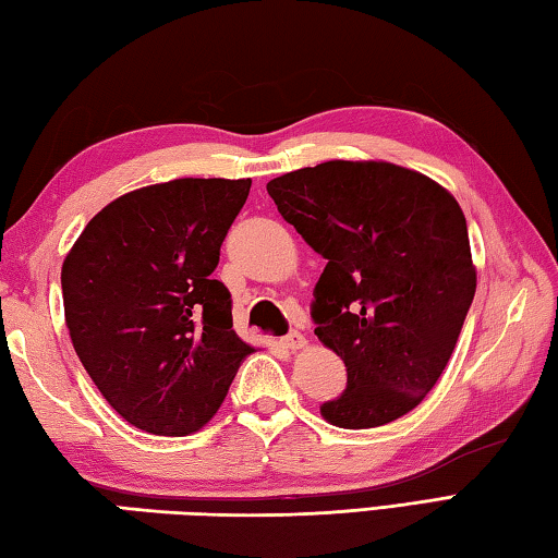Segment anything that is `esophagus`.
Listing matches in <instances>:
<instances>
[{
	"label": "esophagus",
	"instance_id": "obj_1",
	"mask_svg": "<svg viewBox=\"0 0 558 558\" xmlns=\"http://www.w3.org/2000/svg\"><path fill=\"white\" fill-rule=\"evenodd\" d=\"M282 347L290 349V351H298V349H305L307 347V339L302 337L300 331H290L288 337H282Z\"/></svg>",
	"mask_w": 558,
	"mask_h": 558
}]
</instances>
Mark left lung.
Instances as JSON below:
<instances>
[{
  "instance_id": "obj_1",
  "label": "left lung",
  "mask_w": 558,
  "mask_h": 558,
  "mask_svg": "<svg viewBox=\"0 0 558 558\" xmlns=\"http://www.w3.org/2000/svg\"><path fill=\"white\" fill-rule=\"evenodd\" d=\"M282 219L327 258L314 288L319 341L349 385L322 404L341 429H371L427 398L475 295L459 202L388 160H327L268 182Z\"/></svg>"
}]
</instances>
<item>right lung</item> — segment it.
<instances>
[{
    "label": "right lung",
    "mask_w": 558,
    "mask_h": 558,
    "mask_svg": "<svg viewBox=\"0 0 558 558\" xmlns=\"http://www.w3.org/2000/svg\"><path fill=\"white\" fill-rule=\"evenodd\" d=\"M251 178H178L97 211L60 270L65 327L129 424L187 437L215 417L248 353L211 278Z\"/></svg>",
    "instance_id": "1"
}]
</instances>
